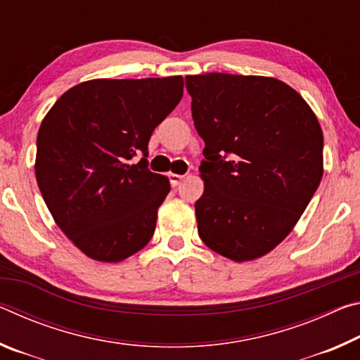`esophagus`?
Here are the masks:
<instances>
[{
  "label": "esophagus",
  "instance_id": "esophagus-1",
  "mask_svg": "<svg viewBox=\"0 0 360 360\" xmlns=\"http://www.w3.org/2000/svg\"><path fill=\"white\" fill-rule=\"evenodd\" d=\"M182 179H184V176L182 174H173V173L169 174V182H172V186H178Z\"/></svg>",
  "mask_w": 360,
  "mask_h": 360
}]
</instances>
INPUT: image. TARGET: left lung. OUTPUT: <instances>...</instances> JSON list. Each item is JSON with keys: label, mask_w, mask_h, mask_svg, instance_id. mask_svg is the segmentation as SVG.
<instances>
[{"label": "left lung", "mask_w": 360, "mask_h": 360, "mask_svg": "<svg viewBox=\"0 0 360 360\" xmlns=\"http://www.w3.org/2000/svg\"><path fill=\"white\" fill-rule=\"evenodd\" d=\"M205 141L195 203L198 235L235 262L262 257L288 236L322 179L324 136L294 89L264 76H187Z\"/></svg>", "instance_id": "obj_1"}]
</instances>
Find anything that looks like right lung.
Here are the masks:
<instances>
[{"instance_id": "1", "label": "right lung", "mask_w": 360, "mask_h": 360, "mask_svg": "<svg viewBox=\"0 0 360 360\" xmlns=\"http://www.w3.org/2000/svg\"><path fill=\"white\" fill-rule=\"evenodd\" d=\"M182 89V76L94 79L65 92L42 120L39 191L58 227L89 257L120 262L154 235L169 182L148 168V144Z\"/></svg>"}]
</instances>
